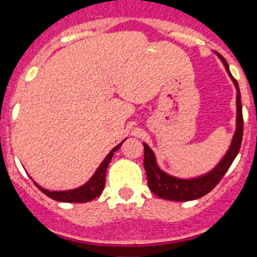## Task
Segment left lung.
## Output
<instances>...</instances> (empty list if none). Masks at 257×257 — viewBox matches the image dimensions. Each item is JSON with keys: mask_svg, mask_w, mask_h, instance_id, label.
Wrapping results in <instances>:
<instances>
[{"mask_svg": "<svg viewBox=\"0 0 257 257\" xmlns=\"http://www.w3.org/2000/svg\"><path fill=\"white\" fill-rule=\"evenodd\" d=\"M216 54L225 65V69L228 70L229 76L231 77L235 88H237V128H235V134L233 136V140H231L230 148L226 152L224 158L220 161L219 165L208 174L199 176L197 179H178L163 172L157 166L153 151L144 143V169L147 172V178H148L149 189L160 198L175 202H185L198 199L206 196L220 183V180L226 174L240 149L242 136H243V115H242L239 87H238L237 79L230 74L225 59L222 58L219 52H216Z\"/></svg>", "mask_w": 257, "mask_h": 257, "instance_id": "obj_1", "label": "left lung"}]
</instances>
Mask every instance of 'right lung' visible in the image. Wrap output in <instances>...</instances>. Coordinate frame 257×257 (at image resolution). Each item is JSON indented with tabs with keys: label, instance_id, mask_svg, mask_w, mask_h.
Listing matches in <instances>:
<instances>
[{
	"label": "right lung",
	"instance_id": "1",
	"mask_svg": "<svg viewBox=\"0 0 257 257\" xmlns=\"http://www.w3.org/2000/svg\"><path fill=\"white\" fill-rule=\"evenodd\" d=\"M124 142V140H123ZM122 142V143H123ZM118 144L115 148H113L110 151V153L104 158V161L101 162V165L97 167L96 172L92 175V178L82 185V187L77 188V189L72 190H63V192H50V190L44 189L41 188L38 184H36V187L41 190V192L46 194L47 197H50L51 199H55L59 202H69V203H85V202H90L94 198L99 197L103 193L104 187H105V175H106V169H108V165L112 160L113 153H114L117 149H119V147L122 145Z\"/></svg>",
	"mask_w": 257,
	"mask_h": 257
}]
</instances>
